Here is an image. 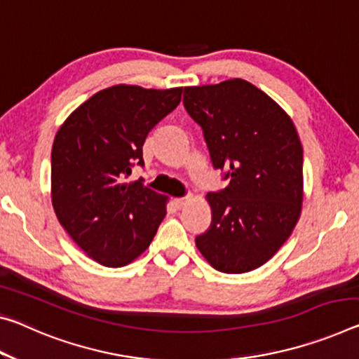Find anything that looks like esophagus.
Returning a JSON list of instances; mask_svg holds the SVG:
<instances>
[{"instance_id": "obj_1", "label": "esophagus", "mask_w": 359, "mask_h": 359, "mask_svg": "<svg viewBox=\"0 0 359 359\" xmlns=\"http://www.w3.org/2000/svg\"><path fill=\"white\" fill-rule=\"evenodd\" d=\"M189 200H190V198L189 196H185V198H175V200H174V204H175V208H184L185 206V204L187 203H189Z\"/></svg>"}]
</instances>
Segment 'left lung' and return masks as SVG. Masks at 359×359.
Instances as JSON below:
<instances>
[{
  "instance_id": "8db88e82",
  "label": "left lung",
  "mask_w": 359,
  "mask_h": 359,
  "mask_svg": "<svg viewBox=\"0 0 359 359\" xmlns=\"http://www.w3.org/2000/svg\"><path fill=\"white\" fill-rule=\"evenodd\" d=\"M210 161L229 185L208 193L212 222L196 248L215 270L259 269L291 236L304 201V150L292 119L254 84L235 78L184 90Z\"/></svg>"
}]
</instances>
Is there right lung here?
<instances>
[{
    "instance_id": "1",
    "label": "right lung",
    "mask_w": 359,
    "mask_h": 359,
    "mask_svg": "<svg viewBox=\"0 0 359 359\" xmlns=\"http://www.w3.org/2000/svg\"><path fill=\"white\" fill-rule=\"evenodd\" d=\"M184 88L99 90L57 130L50 195L57 219L90 259L123 266L150 246L166 215V196L126 182L150 130L180 104Z\"/></svg>"
}]
</instances>
